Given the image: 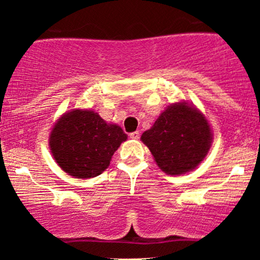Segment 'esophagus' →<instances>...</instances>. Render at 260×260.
I'll use <instances>...</instances> for the list:
<instances>
[{
    "instance_id": "1",
    "label": "esophagus",
    "mask_w": 260,
    "mask_h": 260,
    "mask_svg": "<svg viewBox=\"0 0 260 260\" xmlns=\"http://www.w3.org/2000/svg\"><path fill=\"white\" fill-rule=\"evenodd\" d=\"M129 138L131 139H138L139 138V132L138 131H136V132H132L129 134Z\"/></svg>"
}]
</instances>
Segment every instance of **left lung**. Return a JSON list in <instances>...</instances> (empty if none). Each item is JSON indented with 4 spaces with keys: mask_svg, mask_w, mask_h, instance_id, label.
I'll return each instance as SVG.
<instances>
[{
    "mask_svg": "<svg viewBox=\"0 0 260 260\" xmlns=\"http://www.w3.org/2000/svg\"><path fill=\"white\" fill-rule=\"evenodd\" d=\"M140 139L165 174L178 176L194 170L204 160L213 133L205 116L197 107L180 101L161 112Z\"/></svg>",
    "mask_w": 260,
    "mask_h": 260,
    "instance_id": "obj_1",
    "label": "left lung"
}]
</instances>
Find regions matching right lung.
Instances as JSON below:
<instances>
[{
    "instance_id": "add662e5",
    "label": "right lung",
    "mask_w": 260,
    "mask_h": 260,
    "mask_svg": "<svg viewBox=\"0 0 260 260\" xmlns=\"http://www.w3.org/2000/svg\"><path fill=\"white\" fill-rule=\"evenodd\" d=\"M126 139L120 126L107 123L98 112L73 109L53 124L49 145L64 172L76 178H92L109 168L113 153Z\"/></svg>"
}]
</instances>
